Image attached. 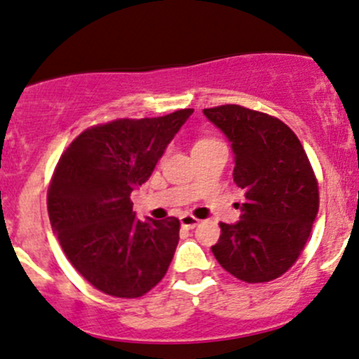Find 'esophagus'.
Masks as SVG:
<instances>
[{"label": "esophagus", "mask_w": 359, "mask_h": 359, "mask_svg": "<svg viewBox=\"0 0 359 359\" xmlns=\"http://www.w3.org/2000/svg\"><path fill=\"white\" fill-rule=\"evenodd\" d=\"M180 225L186 229H194L199 225V220L196 217H192V215H182L180 217Z\"/></svg>", "instance_id": "esophagus-1"}]
</instances>
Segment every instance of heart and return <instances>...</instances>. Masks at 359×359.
Instances as JSON below:
<instances>
[{
  "label": "heart",
  "mask_w": 359,
  "mask_h": 359,
  "mask_svg": "<svg viewBox=\"0 0 359 359\" xmlns=\"http://www.w3.org/2000/svg\"><path fill=\"white\" fill-rule=\"evenodd\" d=\"M206 142H213V139H199L196 144H206Z\"/></svg>",
  "instance_id": "1"
}]
</instances>
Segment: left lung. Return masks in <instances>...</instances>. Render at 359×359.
<instances>
[{
	"label": "left lung",
	"mask_w": 359,
	"mask_h": 359,
	"mask_svg": "<svg viewBox=\"0 0 359 359\" xmlns=\"http://www.w3.org/2000/svg\"><path fill=\"white\" fill-rule=\"evenodd\" d=\"M233 151V182L244 191L241 220L220 224L211 246L239 280L280 277L306 244L318 213V184L297 135L278 118L239 104L203 110Z\"/></svg>",
	"instance_id": "obj_1"
}]
</instances>
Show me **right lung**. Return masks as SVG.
<instances>
[{"mask_svg":"<svg viewBox=\"0 0 359 359\" xmlns=\"http://www.w3.org/2000/svg\"><path fill=\"white\" fill-rule=\"evenodd\" d=\"M192 111L90 127L56 165L48 191L53 232L74 269L108 296L141 297L167 273L179 218L139 220L130 192L149 179Z\"/></svg>","mask_w":359,"mask_h":359,"instance_id":"right-lung-1","label":"right lung"}]
</instances>
